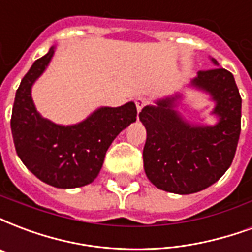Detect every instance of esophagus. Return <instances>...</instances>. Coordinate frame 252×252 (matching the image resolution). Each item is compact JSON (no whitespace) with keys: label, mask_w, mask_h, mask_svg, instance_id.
Listing matches in <instances>:
<instances>
[{"label":"esophagus","mask_w":252,"mask_h":252,"mask_svg":"<svg viewBox=\"0 0 252 252\" xmlns=\"http://www.w3.org/2000/svg\"><path fill=\"white\" fill-rule=\"evenodd\" d=\"M146 103H147V101H146V99H145V98H143V97L135 98V106H137L138 113H139V111H141L142 109H143V107L146 106Z\"/></svg>","instance_id":"1"}]
</instances>
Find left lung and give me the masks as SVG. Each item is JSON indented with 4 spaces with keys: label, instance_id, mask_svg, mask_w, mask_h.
Here are the masks:
<instances>
[{
    "label": "left lung",
    "instance_id": "obj_1",
    "mask_svg": "<svg viewBox=\"0 0 252 252\" xmlns=\"http://www.w3.org/2000/svg\"><path fill=\"white\" fill-rule=\"evenodd\" d=\"M211 70L198 71L190 88L207 93L218 122L191 124L177 110L181 93L145 106L139 119L146 127L143 167L149 181L160 190L192 194L219 181L231 166L241 135L242 98L234 75L211 58Z\"/></svg>",
    "mask_w": 252,
    "mask_h": 252
}]
</instances>
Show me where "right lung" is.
Listing matches in <instances>:
<instances>
[{
  "label": "right lung",
  "instance_id": "obj_1",
  "mask_svg": "<svg viewBox=\"0 0 252 252\" xmlns=\"http://www.w3.org/2000/svg\"><path fill=\"white\" fill-rule=\"evenodd\" d=\"M56 46L34 62L17 89L11 111V135L20 159L53 187L75 189L92 183L101 171L107 149L124 128L137 121V107H99L75 125H57L39 114L32 88L50 63Z\"/></svg>",
  "mask_w": 252,
  "mask_h": 252
}]
</instances>
